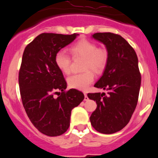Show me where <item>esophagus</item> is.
<instances>
[{
  "mask_svg": "<svg viewBox=\"0 0 158 158\" xmlns=\"http://www.w3.org/2000/svg\"><path fill=\"white\" fill-rule=\"evenodd\" d=\"M85 101H88V100H89V97H88L86 93H85Z\"/></svg>",
  "mask_w": 158,
  "mask_h": 158,
  "instance_id": "34e87169",
  "label": "esophagus"
}]
</instances>
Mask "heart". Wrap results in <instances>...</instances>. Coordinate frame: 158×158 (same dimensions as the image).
I'll return each mask as SVG.
<instances>
[{
    "label": "heart",
    "mask_w": 158,
    "mask_h": 158,
    "mask_svg": "<svg viewBox=\"0 0 158 158\" xmlns=\"http://www.w3.org/2000/svg\"><path fill=\"white\" fill-rule=\"evenodd\" d=\"M73 58H84L81 73L73 74L67 80L68 85L72 89L86 90L94 81V73L100 74L104 72L108 62V52L101 47H97L96 43L91 40L82 39L78 40L69 48ZM57 67L62 73L68 74L70 73L71 59L65 52L58 51L54 57Z\"/></svg>",
    "instance_id": "1"
}]
</instances>
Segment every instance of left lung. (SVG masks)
Returning <instances> with one entry per match:
<instances>
[{
    "mask_svg": "<svg viewBox=\"0 0 158 158\" xmlns=\"http://www.w3.org/2000/svg\"><path fill=\"white\" fill-rule=\"evenodd\" d=\"M93 38L104 43L108 52L107 66L94 85L107 90V94L88 93L97 104L90 122L96 131L109 135L126 127L138 104L141 86L139 60L133 47L119 35L99 32Z\"/></svg>",
    "mask_w": 158,
    "mask_h": 158,
    "instance_id": "8db88e82",
    "label": "left lung"
}]
</instances>
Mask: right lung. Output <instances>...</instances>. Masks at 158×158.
<instances>
[{"mask_svg":"<svg viewBox=\"0 0 158 158\" xmlns=\"http://www.w3.org/2000/svg\"><path fill=\"white\" fill-rule=\"evenodd\" d=\"M77 34L42 33L25 47L19 72V92L32 124L47 136H58L68 130L71 111L84 100L77 89L65 91L67 84L54 57L76 39ZM61 95L55 98L54 94Z\"/></svg>","mask_w":158,"mask_h":158,"instance_id":"right-lung-1","label":"right lung"}]
</instances>
